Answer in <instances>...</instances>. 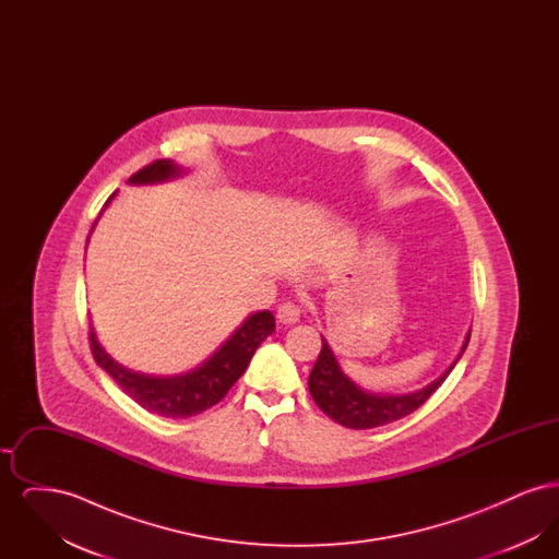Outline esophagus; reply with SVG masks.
Segmentation results:
<instances>
[{
  "label": "esophagus",
  "mask_w": 559,
  "mask_h": 559,
  "mask_svg": "<svg viewBox=\"0 0 559 559\" xmlns=\"http://www.w3.org/2000/svg\"><path fill=\"white\" fill-rule=\"evenodd\" d=\"M299 314H301L299 306H295L292 301L283 304V306L276 310V319H278V322H283V324H295V322L299 320Z\"/></svg>",
  "instance_id": "obj_1"
}]
</instances>
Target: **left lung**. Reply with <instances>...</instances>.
I'll return each mask as SVG.
<instances>
[{
	"label": "left lung",
	"mask_w": 559,
	"mask_h": 559,
	"mask_svg": "<svg viewBox=\"0 0 559 559\" xmlns=\"http://www.w3.org/2000/svg\"><path fill=\"white\" fill-rule=\"evenodd\" d=\"M472 331H467L465 342L461 346L459 356L454 358L451 367L442 372L436 381H431L424 390L402 394V396H388V394H372L356 385L346 372L342 371L329 342L322 337L319 360L310 372L308 388L320 411L329 415L335 424L349 427V429H371V427L385 426L396 419H402L417 411L451 374L454 365L463 356L465 347L469 344Z\"/></svg>",
	"instance_id": "8db88e82"
}]
</instances>
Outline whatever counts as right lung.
I'll return each mask as SVG.
<instances>
[{"mask_svg": "<svg viewBox=\"0 0 559 559\" xmlns=\"http://www.w3.org/2000/svg\"><path fill=\"white\" fill-rule=\"evenodd\" d=\"M182 171L185 169L178 167L174 160L159 159L135 171L130 178V185H159L182 176ZM112 197L115 194L108 197L105 207L112 201ZM274 329L276 324L272 312H255L247 317L239 329L205 362H201L192 371L171 377H155L126 369L123 365L112 360L105 347L100 346L94 326L90 329V346L98 367H103L119 383V388L140 406L160 417L187 419L212 408L213 404H217L228 394V390L249 367L255 349L270 333H274Z\"/></svg>", "mask_w": 559, "mask_h": 559, "instance_id": "right-lung-1", "label": "right lung"}]
</instances>
